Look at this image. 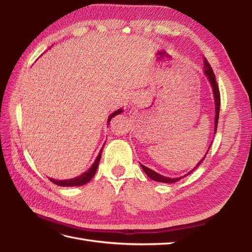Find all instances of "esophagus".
Instances as JSON below:
<instances>
[{
	"mask_svg": "<svg viewBox=\"0 0 252 252\" xmlns=\"http://www.w3.org/2000/svg\"><path fill=\"white\" fill-rule=\"evenodd\" d=\"M135 101H136V100H135Z\"/></svg>",
	"mask_w": 252,
	"mask_h": 252,
	"instance_id": "34e87169",
	"label": "esophagus"
}]
</instances>
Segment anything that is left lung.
Here are the masks:
<instances>
[{
	"mask_svg": "<svg viewBox=\"0 0 252 252\" xmlns=\"http://www.w3.org/2000/svg\"><path fill=\"white\" fill-rule=\"evenodd\" d=\"M204 73L206 74V77L208 78V80H209V82H210V85H211V87H212V91H213V96H215V103H216V118H215V134H216V132H217V128H218V121H219V114H220V90H219V87H218V83H217V81H216V75H215V73H213V70H212V68H211V66H210V64L208 63V61H207V59L206 58H204ZM209 148H210V146H209ZM209 148H208V150H207V152H206V155L204 156V158L201 159V161L197 163V165L194 167V168L190 171V172H188L187 174H185L184 177H186V175H188V174H190L191 173L193 170H195L196 169V167L199 166L204 159H205V158H206V156H207V154H208V151H209ZM142 166V168H143V170H144V172L146 173L148 177L151 179V180H154V181H156V182H162V183H175V182H178V181H180L181 179H183L184 177H180V178H166V177H164V175H161V174H158V172H156V171H154L152 169H150V168H148V167H146V166H144V165H141Z\"/></svg>",
	"mask_w": 252,
	"mask_h": 252,
	"instance_id": "8db88e82",
	"label": "left lung"
}]
</instances>
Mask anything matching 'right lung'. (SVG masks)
<instances>
[{"label":"right lung","instance_id":"1","mask_svg":"<svg viewBox=\"0 0 252 252\" xmlns=\"http://www.w3.org/2000/svg\"><path fill=\"white\" fill-rule=\"evenodd\" d=\"M121 112H123V109H118L117 111H114L113 113H111L109 118H108V125H109V122L111 121V119L117 116V114H120ZM102 150L103 148L100 150V154H98V156L96 157L94 163L93 164V166L90 167V168L85 171L84 173H82L81 175H79V177L77 178H73V179H70V180H64V181H61V180H53V179H49L52 183H55L56 185H59V186H63V187H72V186H82L84 184H86V183H88L91 179L94 178V175L95 174V171L97 169V166H98V162H100L101 159V156H102Z\"/></svg>","mask_w":252,"mask_h":252}]
</instances>
